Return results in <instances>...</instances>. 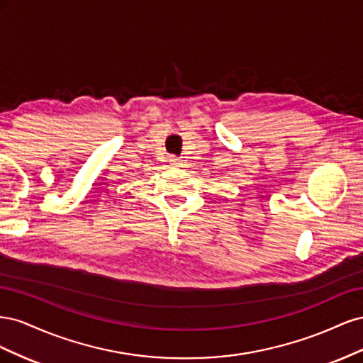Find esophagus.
I'll return each instance as SVG.
<instances>
[{
    "mask_svg": "<svg viewBox=\"0 0 363 363\" xmlns=\"http://www.w3.org/2000/svg\"><path fill=\"white\" fill-rule=\"evenodd\" d=\"M169 163L172 164V167H175V168H179L180 164H182L180 159H179V157H175V156H171V157H169Z\"/></svg>",
    "mask_w": 363,
    "mask_h": 363,
    "instance_id": "esophagus-1",
    "label": "esophagus"
}]
</instances>
